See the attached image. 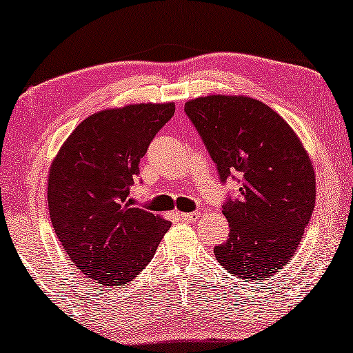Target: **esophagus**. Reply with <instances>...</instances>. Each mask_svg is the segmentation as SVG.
I'll use <instances>...</instances> for the list:
<instances>
[{
  "mask_svg": "<svg viewBox=\"0 0 353 353\" xmlns=\"http://www.w3.org/2000/svg\"><path fill=\"white\" fill-rule=\"evenodd\" d=\"M181 219L185 220V222H196V220L199 219V214L198 212H185V214H181Z\"/></svg>",
  "mask_w": 353,
  "mask_h": 353,
  "instance_id": "34e87169",
  "label": "esophagus"
}]
</instances>
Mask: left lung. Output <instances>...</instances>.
<instances>
[{
  "instance_id": "1",
  "label": "left lung",
  "mask_w": 353,
  "mask_h": 353,
  "mask_svg": "<svg viewBox=\"0 0 353 353\" xmlns=\"http://www.w3.org/2000/svg\"><path fill=\"white\" fill-rule=\"evenodd\" d=\"M220 182L239 183L225 198L227 243L214 254L239 279L266 281L287 265L301 243L315 206V174L298 136L259 99L210 94L185 103Z\"/></svg>"
}]
</instances>
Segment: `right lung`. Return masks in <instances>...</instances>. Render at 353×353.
Listing matches in <instances>:
<instances>
[{
	"mask_svg": "<svg viewBox=\"0 0 353 353\" xmlns=\"http://www.w3.org/2000/svg\"><path fill=\"white\" fill-rule=\"evenodd\" d=\"M176 106L130 104L79 123L52 161L47 201L57 238L77 270L125 287L149 261L171 222L131 206L139 161Z\"/></svg>",
	"mask_w": 353,
	"mask_h": 353,
	"instance_id": "obj_1",
	"label": "right lung"
}]
</instances>
